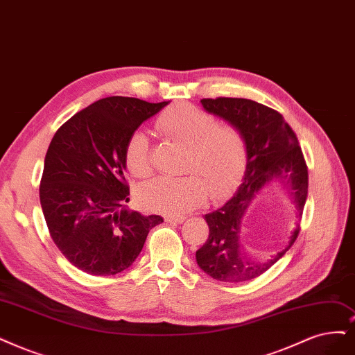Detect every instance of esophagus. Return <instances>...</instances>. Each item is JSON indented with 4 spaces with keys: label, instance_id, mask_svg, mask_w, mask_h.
Listing matches in <instances>:
<instances>
[{
    "label": "esophagus",
    "instance_id": "esophagus-1",
    "mask_svg": "<svg viewBox=\"0 0 355 355\" xmlns=\"http://www.w3.org/2000/svg\"><path fill=\"white\" fill-rule=\"evenodd\" d=\"M165 220L169 224H182L186 220V216H165Z\"/></svg>",
    "mask_w": 355,
    "mask_h": 355
}]
</instances>
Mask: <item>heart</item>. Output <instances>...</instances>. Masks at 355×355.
Listing matches in <instances>:
<instances>
[{
	"instance_id": "b5f03b06",
	"label": "heart",
	"mask_w": 355,
	"mask_h": 355,
	"mask_svg": "<svg viewBox=\"0 0 355 355\" xmlns=\"http://www.w3.org/2000/svg\"><path fill=\"white\" fill-rule=\"evenodd\" d=\"M159 133L187 148L182 164L184 177H156L139 189V202L153 212L178 215L202 205L209 193L219 198L240 178L247 159V144L239 128L219 125L216 118L190 103L166 110L156 121ZM125 165L135 177L150 173L148 137L131 135L125 148Z\"/></svg>"
}]
</instances>
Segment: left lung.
<instances>
[{"label": "left lung", "instance_id": "8db88e82", "mask_svg": "<svg viewBox=\"0 0 355 355\" xmlns=\"http://www.w3.org/2000/svg\"><path fill=\"white\" fill-rule=\"evenodd\" d=\"M200 102L206 112L241 131L247 144V159L237 191L216 211L203 216L209 227V237L196 252V261L216 281H250L277 263L297 239L307 200V165L295 133L278 111L243 98L202 99ZM275 184L288 190L296 207V227L284 249L268 259L257 261L243 247L245 216L258 194Z\"/></svg>", "mask_w": 355, "mask_h": 355}]
</instances>
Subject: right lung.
<instances>
[{
	"instance_id": "obj_1",
	"label": "right lung",
	"mask_w": 355,
	"mask_h": 355,
	"mask_svg": "<svg viewBox=\"0 0 355 355\" xmlns=\"http://www.w3.org/2000/svg\"><path fill=\"white\" fill-rule=\"evenodd\" d=\"M168 102L103 98L73 115L52 137L39 189L52 240L71 265L110 277L128 269L149 231L164 222L125 207L131 135Z\"/></svg>"
}]
</instances>
